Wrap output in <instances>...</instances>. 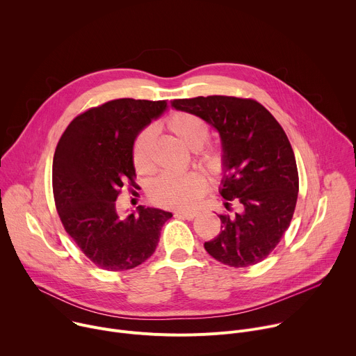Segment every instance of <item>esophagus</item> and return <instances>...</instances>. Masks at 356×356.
<instances>
[{
	"mask_svg": "<svg viewBox=\"0 0 356 356\" xmlns=\"http://www.w3.org/2000/svg\"><path fill=\"white\" fill-rule=\"evenodd\" d=\"M175 216L181 217L184 220H193L197 216V213L195 211H177Z\"/></svg>",
	"mask_w": 356,
	"mask_h": 356,
	"instance_id": "obj_1",
	"label": "esophagus"
}]
</instances>
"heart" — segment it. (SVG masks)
Instances as JSON below:
<instances>
[{
  "mask_svg": "<svg viewBox=\"0 0 356 356\" xmlns=\"http://www.w3.org/2000/svg\"><path fill=\"white\" fill-rule=\"evenodd\" d=\"M168 129L188 149L194 150L195 163L211 177H220L227 169L222 146L209 143L211 127L206 118L188 111H179L166 120ZM156 131L154 125L143 127L132 145V163L138 173L146 175L154 169L150 149ZM206 179L197 172L183 175H161L149 184L147 195L156 206L165 209H187L204 193Z\"/></svg>",
  "mask_w": 356,
  "mask_h": 356,
  "instance_id": "1",
  "label": "heart"
}]
</instances>
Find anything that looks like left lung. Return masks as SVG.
Segmentation results:
<instances>
[{
  "label": "left lung",
  "mask_w": 356,
  "mask_h": 356,
  "mask_svg": "<svg viewBox=\"0 0 356 356\" xmlns=\"http://www.w3.org/2000/svg\"><path fill=\"white\" fill-rule=\"evenodd\" d=\"M172 107L206 118L220 132L225 150L221 195L227 213L220 214L222 229L204 243L206 250L232 268L262 262L290 227L298 195V172L286 132L252 98H180L172 101Z\"/></svg>",
  "instance_id": "left-lung-1"
}]
</instances>
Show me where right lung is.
I'll return each instance as SVG.
<instances>
[{
	"instance_id": "1",
	"label": "right lung",
	"mask_w": 356,
	"mask_h": 356,
	"mask_svg": "<svg viewBox=\"0 0 356 356\" xmlns=\"http://www.w3.org/2000/svg\"><path fill=\"white\" fill-rule=\"evenodd\" d=\"M166 106V99H111L79 114L58 142L52 168L58 214L80 250L104 270L143 264L172 218V213L139 207L138 216L122 220L115 206L124 186H138L131 156L138 132Z\"/></svg>"
}]
</instances>
